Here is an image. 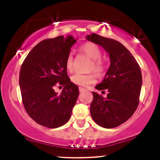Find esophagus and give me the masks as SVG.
<instances>
[{"instance_id": "esophagus-1", "label": "esophagus", "mask_w": 160, "mask_h": 160, "mask_svg": "<svg viewBox=\"0 0 160 160\" xmlns=\"http://www.w3.org/2000/svg\"><path fill=\"white\" fill-rule=\"evenodd\" d=\"M86 89H84V88H82V87H79V91H80V92H82L86 91Z\"/></svg>"}]
</instances>
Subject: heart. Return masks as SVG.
<instances>
[{
  "label": "heart",
  "instance_id": "b5f03b06",
  "mask_svg": "<svg viewBox=\"0 0 160 160\" xmlns=\"http://www.w3.org/2000/svg\"><path fill=\"white\" fill-rule=\"evenodd\" d=\"M80 49L82 52L92 59L89 65V71H94L100 77L104 75L106 71V63L103 59L101 58L102 51L98 46L92 42H87L82 44L80 47ZM73 52H70L65 60V67L68 71H71L73 70ZM71 81L75 85L88 86L96 82V75L93 72L86 74L77 73L71 77Z\"/></svg>",
  "mask_w": 160,
  "mask_h": 160
}]
</instances>
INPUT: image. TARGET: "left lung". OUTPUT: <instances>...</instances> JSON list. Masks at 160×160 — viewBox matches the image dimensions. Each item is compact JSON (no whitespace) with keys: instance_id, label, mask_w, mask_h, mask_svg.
Here are the masks:
<instances>
[{"instance_id":"1","label":"left lung","mask_w":160,"mask_h":160,"mask_svg":"<svg viewBox=\"0 0 160 160\" xmlns=\"http://www.w3.org/2000/svg\"><path fill=\"white\" fill-rule=\"evenodd\" d=\"M86 39L102 47L110 57V65L103 81L95 86L107 97L92 92L90 113L100 126L115 128L127 121L139 104L142 77L140 66L131 52L117 40L97 34Z\"/></svg>"}]
</instances>
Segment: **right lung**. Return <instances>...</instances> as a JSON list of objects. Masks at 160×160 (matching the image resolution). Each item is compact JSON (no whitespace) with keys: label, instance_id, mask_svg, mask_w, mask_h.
I'll return each instance as SVG.
<instances>
[{"label":"right lung","instance_id":"1","mask_svg":"<svg viewBox=\"0 0 160 160\" xmlns=\"http://www.w3.org/2000/svg\"><path fill=\"white\" fill-rule=\"evenodd\" d=\"M77 40L58 36L42 40L28 53L21 66L19 86L25 111L37 123L55 128L71 117L79 95L71 82L65 60ZM57 82L64 86L61 94L54 90Z\"/></svg>","mask_w":160,"mask_h":160}]
</instances>
